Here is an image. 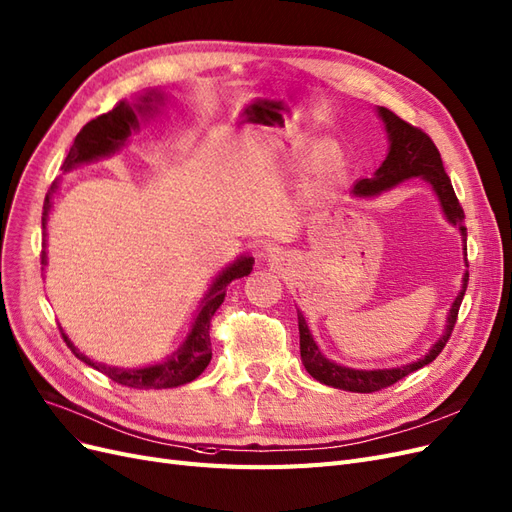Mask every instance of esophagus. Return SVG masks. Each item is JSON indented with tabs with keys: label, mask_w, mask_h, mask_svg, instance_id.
<instances>
[{
	"label": "esophagus",
	"mask_w": 512,
	"mask_h": 512,
	"mask_svg": "<svg viewBox=\"0 0 512 512\" xmlns=\"http://www.w3.org/2000/svg\"><path fill=\"white\" fill-rule=\"evenodd\" d=\"M279 260V256L277 254H271V262H277Z\"/></svg>",
	"instance_id": "obj_1"
}]
</instances>
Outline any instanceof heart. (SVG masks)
Returning a JSON list of instances; mask_svg holds the SVG:
<instances>
[{"label": "heart", "instance_id": "b5f03b06", "mask_svg": "<svg viewBox=\"0 0 512 512\" xmlns=\"http://www.w3.org/2000/svg\"><path fill=\"white\" fill-rule=\"evenodd\" d=\"M317 152H320V150H317ZM334 175H337V165L330 163V165L324 167V171H322V175H320V182L326 184V182H330V180L334 178Z\"/></svg>", "mask_w": 512, "mask_h": 512}]
</instances>
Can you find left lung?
I'll list each match as a JSON object with an SVG mask.
<instances>
[{"mask_svg":"<svg viewBox=\"0 0 512 512\" xmlns=\"http://www.w3.org/2000/svg\"><path fill=\"white\" fill-rule=\"evenodd\" d=\"M379 116L385 122L387 135H390V152H387V158L383 161V165L377 169L375 178H366L356 184V188H354L356 195L373 197V195H379L381 190H387V188L400 184L402 180L417 178V175H421V178L432 184L449 222L460 226L462 235L466 237L464 209L455 197V190H453L449 175L445 173V167H443V158H440V152L434 146L430 135L426 131H421L419 127L411 125V122L402 120L400 116H396L392 110H387V108H379ZM466 288H468V271L464 275V288L460 294H457L455 303L449 311L447 330L443 337H440V341L430 349V354L426 358H421L407 366H400V368L354 370V368H345V366H339V364L326 360L311 337L305 317L298 313V332H301V360L307 368V373L320 383L339 387V390H347V392L373 394V392L385 390V387H390V385L398 383L400 379L411 375L413 370L436 360L440 351L445 349L451 332L455 328L457 313H460V305L464 301Z\"/></svg>","mask_w":512,"mask_h":512,"instance_id":"obj_1","label":"left lung"}]
</instances>
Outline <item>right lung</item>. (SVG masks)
<instances>
[{
	"label": "right lung",
	"instance_id": "obj_1",
	"mask_svg": "<svg viewBox=\"0 0 512 512\" xmlns=\"http://www.w3.org/2000/svg\"><path fill=\"white\" fill-rule=\"evenodd\" d=\"M154 99L158 101V99H161V95L148 93L146 97H142V103H137L135 108H133V105L125 103V101H120V103L114 105L112 112L88 120L86 125L80 129V133L76 135L74 146L69 148L67 158L63 161L61 169L67 171L78 163L93 161V158L108 156L114 150H118L122 144L127 142V137L131 135V131L139 127L135 110H139V112L152 110L150 103ZM52 192H55V184L50 186L46 201H44V216H42L44 231H46V216H48V209H50V195H52ZM42 264H46V252L44 250H42ZM252 264H254L252 258H241L233 264V267H228L226 271H222V275H218V279L214 281V286H211V290L203 298L201 311L197 315L195 326H192V332L188 334L186 343L178 351H175V354L167 362L146 366V368H133V370L112 368V366H105V364H97L93 360H88L84 354H80V351L72 343H69L65 334H63V339L69 345V349L74 351L76 358H80L88 366L97 368L99 373H103L105 377H110L118 385L133 387V390H165V387H178V385L190 383L203 373V370L209 364V360H211L209 322H211V317H214L216 309L224 301L226 286L231 284L233 279L250 275Z\"/></svg>",
	"mask_w": 512,
	"mask_h": 512
}]
</instances>
